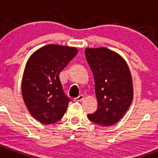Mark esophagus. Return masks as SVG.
Masks as SVG:
<instances>
[{"mask_svg": "<svg viewBox=\"0 0 158 158\" xmlns=\"http://www.w3.org/2000/svg\"><path fill=\"white\" fill-rule=\"evenodd\" d=\"M83 98H84L83 95H79V96H78V97H76V98H74V101H76V102H81V101H82V100H83Z\"/></svg>", "mask_w": 158, "mask_h": 158, "instance_id": "1", "label": "esophagus"}]
</instances>
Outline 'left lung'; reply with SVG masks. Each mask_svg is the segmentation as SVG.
Here are the masks:
<instances>
[{
	"label": "left lung",
	"instance_id": "left-lung-1",
	"mask_svg": "<svg viewBox=\"0 0 158 158\" xmlns=\"http://www.w3.org/2000/svg\"><path fill=\"white\" fill-rule=\"evenodd\" d=\"M85 57L93 73L98 109L89 120L100 126H111L122 117L133 99L130 70L123 58L107 48H87Z\"/></svg>",
	"mask_w": 158,
	"mask_h": 158
}]
</instances>
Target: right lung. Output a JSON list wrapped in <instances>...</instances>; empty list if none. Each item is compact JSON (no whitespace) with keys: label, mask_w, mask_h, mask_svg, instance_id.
I'll list each match as a JSON object with an SVG mask.
<instances>
[{"label":"right lung","mask_w":158,"mask_h":158,"mask_svg":"<svg viewBox=\"0 0 158 158\" xmlns=\"http://www.w3.org/2000/svg\"><path fill=\"white\" fill-rule=\"evenodd\" d=\"M75 47L49 44L33 52L22 79V95L28 111L44 125L64 115L70 99L63 92L60 73L76 56Z\"/></svg>","instance_id":"1"}]
</instances>
